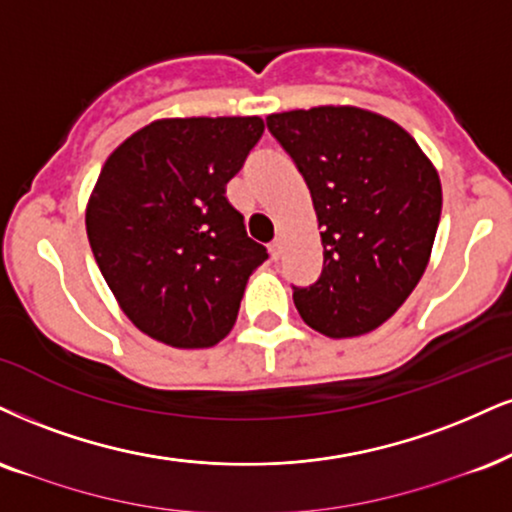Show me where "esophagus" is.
<instances>
[{
    "label": "esophagus",
    "instance_id": "1",
    "mask_svg": "<svg viewBox=\"0 0 512 512\" xmlns=\"http://www.w3.org/2000/svg\"><path fill=\"white\" fill-rule=\"evenodd\" d=\"M268 249H270V256H273L275 261H277V258H280V254H282V239H280V237H275L273 242H270Z\"/></svg>",
    "mask_w": 512,
    "mask_h": 512
}]
</instances>
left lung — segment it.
<instances>
[{
	"label": "left lung",
	"instance_id": "left-lung-1",
	"mask_svg": "<svg viewBox=\"0 0 512 512\" xmlns=\"http://www.w3.org/2000/svg\"><path fill=\"white\" fill-rule=\"evenodd\" d=\"M266 123L311 189L323 239V273L292 287L296 311L332 339L372 332L430 261L437 170L401 125L356 106L273 113Z\"/></svg>",
	"mask_w": 512,
	"mask_h": 512
}]
</instances>
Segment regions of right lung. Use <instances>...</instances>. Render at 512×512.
I'll list each match as a JSON object with an SVG mask.
<instances>
[{
  "label": "right lung",
  "instance_id": "add662e5",
  "mask_svg": "<svg viewBox=\"0 0 512 512\" xmlns=\"http://www.w3.org/2000/svg\"><path fill=\"white\" fill-rule=\"evenodd\" d=\"M261 135L258 116L163 118L106 159L87 239L123 313L156 342L206 349L235 325L268 251L246 235L225 185Z\"/></svg>",
  "mask_w": 512,
  "mask_h": 512
}]
</instances>
